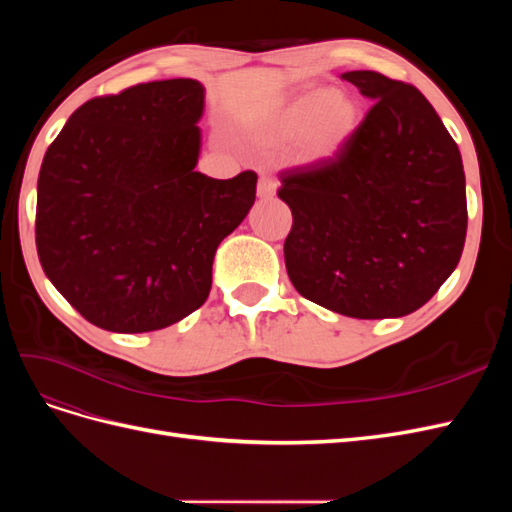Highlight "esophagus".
Here are the masks:
<instances>
[{"mask_svg":"<svg viewBox=\"0 0 512 512\" xmlns=\"http://www.w3.org/2000/svg\"><path fill=\"white\" fill-rule=\"evenodd\" d=\"M275 192H277V181L273 177L262 175L258 179V196L260 198H271V196H275Z\"/></svg>","mask_w":512,"mask_h":512,"instance_id":"34e87169","label":"esophagus"}]
</instances>
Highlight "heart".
Returning <instances> with one entry per match:
<instances>
[{
	"label": "heart",
	"mask_w": 512,
	"mask_h": 512,
	"mask_svg": "<svg viewBox=\"0 0 512 512\" xmlns=\"http://www.w3.org/2000/svg\"><path fill=\"white\" fill-rule=\"evenodd\" d=\"M359 123V106L344 94L327 87L303 91L277 115L271 136L275 141H307L312 156L333 153L354 132Z\"/></svg>",
	"instance_id": "heart-1"
}]
</instances>
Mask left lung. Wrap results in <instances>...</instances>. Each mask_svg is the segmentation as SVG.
I'll return each mask as SVG.
<instances>
[{
	"label": "left lung",
	"mask_w": 512,
	"mask_h": 512,
	"mask_svg": "<svg viewBox=\"0 0 512 512\" xmlns=\"http://www.w3.org/2000/svg\"><path fill=\"white\" fill-rule=\"evenodd\" d=\"M371 102L331 158L286 168V271L301 297L361 320L423 307L448 280L468 230L461 153L414 85L344 72Z\"/></svg>",
	"instance_id": "obj_1"
}]
</instances>
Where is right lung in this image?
Listing matches in <instances>:
<instances>
[{"instance_id": "right-lung-1", "label": "right lung", "mask_w": 512, "mask_h": 512, "mask_svg": "<svg viewBox=\"0 0 512 512\" xmlns=\"http://www.w3.org/2000/svg\"><path fill=\"white\" fill-rule=\"evenodd\" d=\"M205 89L141 83L76 108L38 175L36 247L53 286L115 333L170 327L203 305L213 256L256 200L254 170H194Z\"/></svg>"}]
</instances>
